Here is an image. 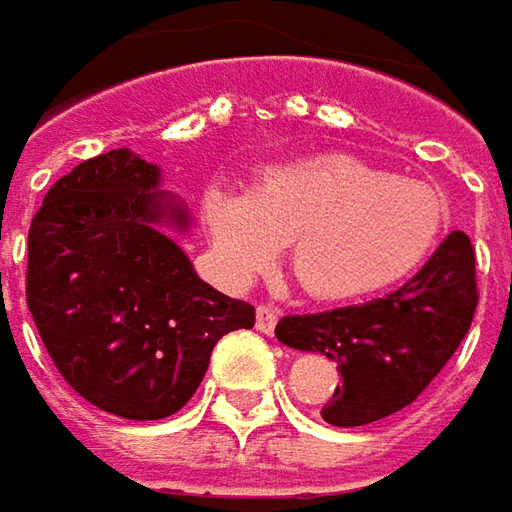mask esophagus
Returning a JSON list of instances; mask_svg holds the SVG:
<instances>
[{"instance_id":"34e87169","label":"esophagus","mask_w":512,"mask_h":512,"mask_svg":"<svg viewBox=\"0 0 512 512\" xmlns=\"http://www.w3.org/2000/svg\"><path fill=\"white\" fill-rule=\"evenodd\" d=\"M276 322H279V311H276L273 305H259V308H256V328H259L262 334H273Z\"/></svg>"}]
</instances>
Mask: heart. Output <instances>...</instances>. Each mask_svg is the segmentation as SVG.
<instances>
[{"label":"heart","instance_id":"1","mask_svg":"<svg viewBox=\"0 0 512 512\" xmlns=\"http://www.w3.org/2000/svg\"><path fill=\"white\" fill-rule=\"evenodd\" d=\"M204 216L227 276L262 273L288 244L291 273L308 294L348 299L418 268L447 230L449 198L351 155H317L265 169L247 195L210 190Z\"/></svg>","mask_w":512,"mask_h":512}]
</instances>
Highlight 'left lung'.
I'll return each instance as SVG.
<instances>
[{
	"label": "left lung",
	"mask_w": 512,
	"mask_h": 512,
	"mask_svg": "<svg viewBox=\"0 0 512 512\" xmlns=\"http://www.w3.org/2000/svg\"><path fill=\"white\" fill-rule=\"evenodd\" d=\"M475 250L452 230L406 285L363 305L282 317L279 343L320 351L343 383L322 406L331 426H363L409 406L449 363L473 325Z\"/></svg>",
	"instance_id": "1"
}]
</instances>
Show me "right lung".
<instances>
[{
	"mask_svg": "<svg viewBox=\"0 0 512 512\" xmlns=\"http://www.w3.org/2000/svg\"><path fill=\"white\" fill-rule=\"evenodd\" d=\"M161 169L129 149L63 175L28 230L25 296L65 383L129 421L175 415L204 380L216 343L256 311L198 279L169 230L190 213Z\"/></svg>",
	"mask_w": 512,
	"mask_h": 512,
	"instance_id": "1",
	"label": "right lung"
}]
</instances>
